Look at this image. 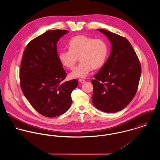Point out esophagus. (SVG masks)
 <instances>
[{"mask_svg": "<svg viewBox=\"0 0 160 160\" xmlns=\"http://www.w3.org/2000/svg\"><path fill=\"white\" fill-rule=\"evenodd\" d=\"M79 81L81 83H84L86 81H85L84 79H79Z\"/></svg>", "mask_w": 160, "mask_h": 160, "instance_id": "1", "label": "esophagus"}]
</instances>
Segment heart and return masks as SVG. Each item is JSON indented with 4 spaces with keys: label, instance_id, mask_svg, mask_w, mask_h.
<instances>
[{
    "label": "heart",
    "instance_id": "heart-1",
    "mask_svg": "<svg viewBox=\"0 0 160 160\" xmlns=\"http://www.w3.org/2000/svg\"><path fill=\"white\" fill-rule=\"evenodd\" d=\"M68 48L60 51L58 57L61 63L69 69L74 68L79 57L80 63L71 73L72 78H86L92 68H100L109 53V46L105 40L84 35L71 38Z\"/></svg>",
    "mask_w": 160,
    "mask_h": 160
}]
</instances>
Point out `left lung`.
Here are the masks:
<instances>
[{"label":"left lung","mask_w":160,"mask_h":160,"mask_svg":"<svg viewBox=\"0 0 160 160\" xmlns=\"http://www.w3.org/2000/svg\"><path fill=\"white\" fill-rule=\"evenodd\" d=\"M98 30L109 39L112 50L107 61L91 81L92 100L98 110L115 113L124 109L136 95L141 66L126 38L103 29Z\"/></svg>","instance_id":"8db88e82"}]
</instances>
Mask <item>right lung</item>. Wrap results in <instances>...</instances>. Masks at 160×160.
<instances>
[{
  "label": "right lung",
  "mask_w": 160,
  "mask_h": 160,
  "mask_svg": "<svg viewBox=\"0 0 160 160\" xmlns=\"http://www.w3.org/2000/svg\"><path fill=\"white\" fill-rule=\"evenodd\" d=\"M69 31L50 30L26 46L20 70V86L32 107L44 116L53 118L71 107V93L78 86L76 79L63 82L65 71L58 57L57 43Z\"/></svg>",
  "instance_id": "obj_1"
}]
</instances>
